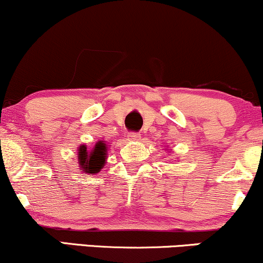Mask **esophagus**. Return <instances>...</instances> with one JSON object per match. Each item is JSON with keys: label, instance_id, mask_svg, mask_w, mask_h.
I'll return each mask as SVG.
<instances>
[{"label": "esophagus", "instance_id": "1", "mask_svg": "<svg viewBox=\"0 0 263 263\" xmlns=\"http://www.w3.org/2000/svg\"><path fill=\"white\" fill-rule=\"evenodd\" d=\"M127 139L128 141H138V139H141V135L138 132H128Z\"/></svg>", "mask_w": 263, "mask_h": 263}]
</instances>
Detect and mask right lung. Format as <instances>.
<instances>
[{
  "instance_id": "add662e5",
  "label": "right lung",
  "mask_w": 263,
  "mask_h": 263,
  "mask_svg": "<svg viewBox=\"0 0 263 263\" xmlns=\"http://www.w3.org/2000/svg\"><path fill=\"white\" fill-rule=\"evenodd\" d=\"M105 149H107L105 144L102 142H98L92 152H87L86 145H81L79 148V162L86 174L93 175L101 171L105 162V155H107Z\"/></svg>"
}]
</instances>
